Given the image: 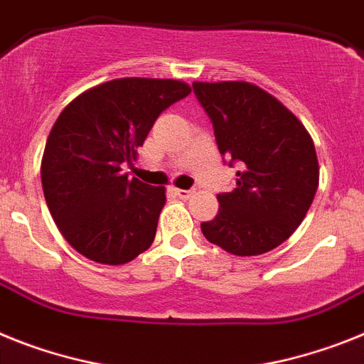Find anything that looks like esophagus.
I'll return each instance as SVG.
<instances>
[{
  "label": "esophagus",
  "mask_w": 364,
  "mask_h": 364,
  "mask_svg": "<svg viewBox=\"0 0 364 364\" xmlns=\"http://www.w3.org/2000/svg\"><path fill=\"white\" fill-rule=\"evenodd\" d=\"M173 193L176 195V197H180V198H189L191 197V195H193V191H191V189H173Z\"/></svg>",
  "instance_id": "obj_1"
}]
</instances>
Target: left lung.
I'll return each mask as SVG.
<instances>
[{"label": "left lung", "instance_id": "1", "mask_svg": "<svg viewBox=\"0 0 364 364\" xmlns=\"http://www.w3.org/2000/svg\"><path fill=\"white\" fill-rule=\"evenodd\" d=\"M217 147L237 164L235 188L217 195L219 213L200 225L210 243L234 256H259L291 237L318 188V160L306 127L250 82H193Z\"/></svg>", "mask_w": 364, "mask_h": 364}]
</instances>
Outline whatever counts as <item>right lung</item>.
<instances>
[{
  "label": "right lung",
  "mask_w": 364,
  "mask_h": 364,
  "mask_svg": "<svg viewBox=\"0 0 364 364\" xmlns=\"http://www.w3.org/2000/svg\"><path fill=\"white\" fill-rule=\"evenodd\" d=\"M186 82L127 77L86 90L60 112L42 158V188L68 243L92 262L123 265L154 241L166 188L129 178L136 149Z\"/></svg>",
  "instance_id": "1"
}]
</instances>
